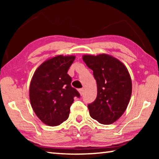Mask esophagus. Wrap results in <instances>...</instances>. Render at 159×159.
<instances>
[{
  "label": "esophagus",
  "mask_w": 159,
  "mask_h": 159,
  "mask_svg": "<svg viewBox=\"0 0 159 159\" xmlns=\"http://www.w3.org/2000/svg\"><path fill=\"white\" fill-rule=\"evenodd\" d=\"M79 92L80 95H83V93H84V90H83V88H80V89L79 90Z\"/></svg>",
  "instance_id": "esophagus-1"
}]
</instances>
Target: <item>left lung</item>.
<instances>
[{
  "label": "left lung",
  "mask_w": 159,
  "mask_h": 159,
  "mask_svg": "<svg viewBox=\"0 0 159 159\" xmlns=\"http://www.w3.org/2000/svg\"><path fill=\"white\" fill-rule=\"evenodd\" d=\"M83 60L93 71L98 86L95 100L88 105L90 116L102 124H111L121 116L130 101L132 81L128 69L106 54L83 55Z\"/></svg>",
  "instance_id": "8db88e82"
}]
</instances>
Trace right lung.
<instances>
[{"mask_svg":"<svg viewBox=\"0 0 159 159\" xmlns=\"http://www.w3.org/2000/svg\"><path fill=\"white\" fill-rule=\"evenodd\" d=\"M75 56L59 55L44 61L35 71L29 88V98L35 114L50 126L60 125L69 116L74 97L80 94L71 85L67 74Z\"/></svg>","mask_w":159,"mask_h":159,"instance_id":"1","label":"right lung"}]
</instances>
